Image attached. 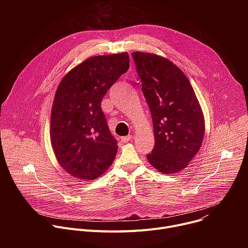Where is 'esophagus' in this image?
I'll return each mask as SVG.
<instances>
[{
    "label": "esophagus",
    "mask_w": 248,
    "mask_h": 248,
    "mask_svg": "<svg viewBox=\"0 0 248 248\" xmlns=\"http://www.w3.org/2000/svg\"><path fill=\"white\" fill-rule=\"evenodd\" d=\"M130 139H132V136H131V135H127V136L122 137V141H123V142H124V143H127Z\"/></svg>",
    "instance_id": "1"
}]
</instances>
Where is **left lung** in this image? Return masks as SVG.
Here are the masks:
<instances>
[{
    "mask_svg": "<svg viewBox=\"0 0 248 248\" xmlns=\"http://www.w3.org/2000/svg\"><path fill=\"white\" fill-rule=\"evenodd\" d=\"M131 56L153 121L155 145L148 162L166 174L181 171L203 142L200 104L183 70L170 61L143 52Z\"/></svg>",
    "mask_w": 248,
    "mask_h": 248,
    "instance_id": "8db88e82",
    "label": "left lung"
}]
</instances>
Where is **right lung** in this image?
<instances>
[{
	"label": "right lung",
	"mask_w": 248,
	"mask_h": 248,
	"mask_svg": "<svg viewBox=\"0 0 248 248\" xmlns=\"http://www.w3.org/2000/svg\"><path fill=\"white\" fill-rule=\"evenodd\" d=\"M129 67L128 53L91 57L60 82L52 107L50 137L60 166L78 179L93 181L112 165L118 142L101 101Z\"/></svg>",
	"instance_id": "add662e5"
}]
</instances>
